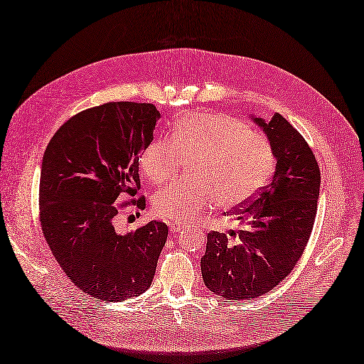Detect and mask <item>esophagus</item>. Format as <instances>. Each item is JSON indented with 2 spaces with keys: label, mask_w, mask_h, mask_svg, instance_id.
I'll return each mask as SVG.
<instances>
[{
  "label": "esophagus",
  "mask_w": 364,
  "mask_h": 364,
  "mask_svg": "<svg viewBox=\"0 0 364 364\" xmlns=\"http://www.w3.org/2000/svg\"><path fill=\"white\" fill-rule=\"evenodd\" d=\"M184 228H186L184 223H172L171 232H173V234H178V232H181Z\"/></svg>",
  "instance_id": "1"
}]
</instances>
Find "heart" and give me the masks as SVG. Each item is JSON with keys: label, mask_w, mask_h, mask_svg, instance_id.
<instances>
[{"label": "heart", "mask_w": 364, "mask_h": 364, "mask_svg": "<svg viewBox=\"0 0 364 364\" xmlns=\"http://www.w3.org/2000/svg\"><path fill=\"white\" fill-rule=\"evenodd\" d=\"M184 161L191 178L158 192V217L191 221L218 204L232 209L249 201L267 183L275 164L269 139L243 121L223 114H193L178 121L173 138L156 136L139 156V167L155 186L172 181Z\"/></svg>", "instance_id": "1"}]
</instances>
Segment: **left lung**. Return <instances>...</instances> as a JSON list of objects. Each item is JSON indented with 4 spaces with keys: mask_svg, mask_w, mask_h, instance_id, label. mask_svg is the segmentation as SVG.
Masks as SVG:
<instances>
[{
    "mask_svg": "<svg viewBox=\"0 0 364 364\" xmlns=\"http://www.w3.org/2000/svg\"><path fill=\"white\" fill-rule=\"evenodd\" d=\"M262 126L277 158L272 180L229 215L240 230H212L201 258L203 282L228 300H252L294 271L309 241L320 193V167L303 135L275 114Z\"/></svg>",
    "mask_w": 364,
    "mask_h": 364,
    "instance_id": "obj_1",
    "label": "left lung"
}]
</instances>
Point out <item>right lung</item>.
Wrapping results in <instances>:
<instances>
[{
	"instance_id": "add662e5",
	"label": "right lung",
	"mask_w": 364,
	"mask_h": 364,
	"mask_svg": "<svg viewBox=\"0 0 364 364\" xmlns=\"http://www.w3.org/2000/svg\"><path fill=\"white\" fill-rule=\"evenodd\" d=\"M160 112L151 102L117 101L80 112L48 144L40 176L43 235L63 272L95 300L124 301L151 287L167 225L151 221L126 235L114 221L146 208L139 156ZM124 199V202H119Z\"/></svg>"
}]
</instances>
